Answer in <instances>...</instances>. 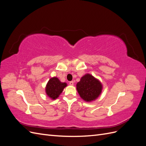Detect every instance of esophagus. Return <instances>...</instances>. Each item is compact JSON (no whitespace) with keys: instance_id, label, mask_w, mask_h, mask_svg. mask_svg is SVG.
I'll list each match as a JSON object with an SVG mask.
<instances>
[{"instance_id":"1","label":"esophagus","mask_w":146,"mask_h":146,"mask_svg":"<svg viewBox=\"0 0 146 146\" xmlns=\"http://www.w3.org/2000/svg\"><path fill=\"white\" fill-rule=\"evenodd\" d=\"M74 82L73 81H71V82H69V85H71V86H73L74 85Z\"/></svg>"}]
</instances>
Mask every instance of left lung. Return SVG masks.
Masks as SVG:
<instances>
[{
    "mask_svg": "<svg viewBox=\"0 0 146 146\" xmlns=\"http://www.w3.org/2000/svg\"><path fill=\"white\" fill-rule=\"evenodd\" d=\"M77 90L80 98L87 102L96 100L103 89L102 83L90 74H86L77 83Z\"/></svg>",
    "mask_w": 146,
    "mask_h": 146,
    "instance_id": "obj_1",
    "label": "left lung"
}]
</instances>
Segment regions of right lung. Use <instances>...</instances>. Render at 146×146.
Here are the masks:
<instances>
[{"label": "right lung", "instance_id": "right-lung-1", "mask_svg": "<svg viewBox=\"0 0 146 146\" xmlns=\"http://www.w3.org/2000/svg\"><path fill=\"white\" fill-rule=\"evenodd\" d=\"M67 86V83L61 82L56 77H52L46 86L45 91L47 96L52 100H55L63 92L64 88Z\"/></svg>", "mask_w": 146, "mask_h": 146}]
</instances>
